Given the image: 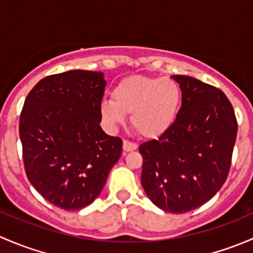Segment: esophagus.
<instances>
[{
  "instance_id": "obj_1",
  "label": "esophagus",
  "mask_w": 253,
  "mask_h": 253,
  "mask_svg": "<svg viewBox=\"0 0 253 253\" xmlns=\"http://www.w3.org/2000/svg\"><path fill=\"white\" fill-rule=\"evenodd\" d=\"M134 149H137L136 143L125 139V141H124V150H125V152H132V150H134Z\"/></svg>"
}]
</instances>
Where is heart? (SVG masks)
<instances>
[{"instance_id":"b5f03b06","label":"heart","mask_w":253,"mask_h":253,"mask_svg":"<svg viewBox=\"0 0 253 253\" xmlns=\"http://www.w3.org/2000/svg\"><path fill=\"white\" fill-rule=\"evenodd\" d=\"M181 103L177 83L162 77L132 76L116 84L111 100L101 103L100 112L109 127L115 128L131 115L134 131L144 138H158L174 125Z\"/></svg>"}]
</instances>
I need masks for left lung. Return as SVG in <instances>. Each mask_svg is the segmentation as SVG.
<instances>
[{
	"label": "left lung",
	"instance_id": "left-lung-1",
	"mask_svg": "<svg viewBox=\"0 0 253 253\" xmlns=\"http://www.w3.org/2000/svg\"><path fill=\"white\" fill-rule=\"evenodd\" d=\"M182 105L169 131L139 145L141 182L149 200L170 213L208 202L225 182L237 134L233 105L220 89L172 76Z\"/></svg>",
	"mask_w": 253,
	"mask_h": 253
}]
</instances>
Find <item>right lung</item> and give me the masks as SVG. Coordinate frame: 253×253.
Here are the masks:
<instances>
[{"instance_id":"1","label":"right lung","mask_w":253,"mask_h":253,"mask_svg":"<svg viewBox=\"0 0 253 253\" xmlns=\"http://www.w3.org/2000/svg\"><path fill=\"white\" fill-rule=\"evenodd\" d=\"M105 85L103 73L93 71L47 76L29 91L20 112L28 180L66 211L90 205L121 157L122 139L99 125Z\"/></svg>"}]
</instances>
